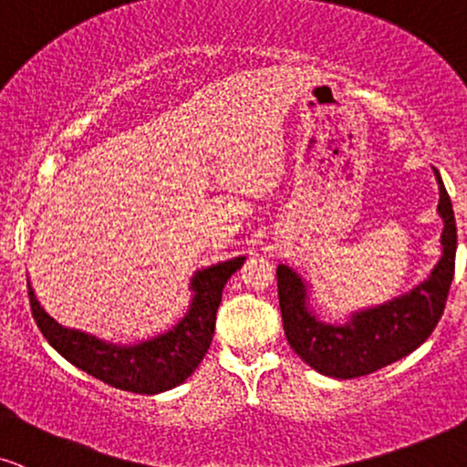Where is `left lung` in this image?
<instances>
[{
    "label": "left lung",
    "instance_id": "1",
    "mask_svg": "<svg viewBox=\"0 0 467 467\" xmlns=\"http://www.w3.org/2000/svg\"><path fill=\"white\" fill-rule=\"evenodd\" d=\"M440 212L444 221L441 257L422 284L392 301L355 312L344 325L320 320L309 307V292L301 275L285 264L277 266L279 307L292 350L316 372L336 379H355L394 364L424 344L444 314L454 277L457 224L451 197L440 171Z\"/></svg>",
    "mask_w": 467,
    "mask_h": 467
}]
</instances>
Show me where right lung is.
Segmentation results:
<instances>
[{
    "label": "right lung",
    "instance_id": "1",
    "mask_svg": "<svg viewBox=\"0 0 467 467\" xmlns=\"http://www.w3.org/2000/svg\"><path fill=\"white\" fill-rule=\"evenodd\" d=\"M244 260L246 257H234L197 270L190 279V290L194 292V296L186 316L172 329L130 347L62 327L40 307L30 281H27V296L40 333L75 368L125 392L160 394L177 388L197 370L214 336L223 287Z\"/></svg>",
    "mask_w": 467,
    "mask_h": 467
}]
</instances>
